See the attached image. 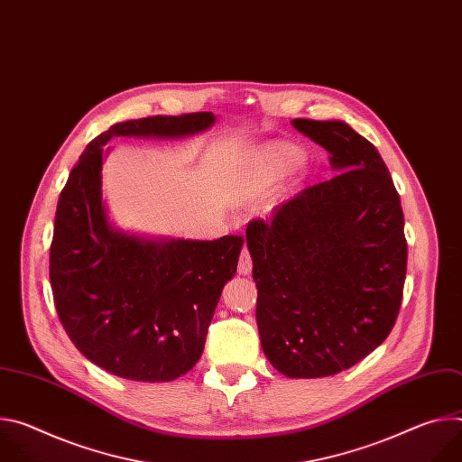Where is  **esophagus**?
Instances as JSON below:
<instances>
[{
	"mask_svg": "<svg viewBox=\"0 0 462 462\" xmlns=\"http://www.w3.org/2000/svg\"><path fill=\"white\" fill-rule=\"evenodd\" d=\"M237 273L241 276H248L252 273V257H250V252L246 248L241 250V255H239V265H237Z\"/></svg>",
	"mask_w": 462,
	"mask_h": 462,
	"instance_id": "1",
	"label": "esophagus"
}]
</instances>
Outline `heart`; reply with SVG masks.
I'll use <instances>...</instances> for the list:
<instances>
[{"mask_svg":"<svg viewBox=\"0 0 462 462\" xmlns=\"http://www.w3.org/2000/svg\"><path fill=\"white\" fill-rule=\"evenodd\" d=\"M298 161V152L289 148V146H273L265 150V153L261 155V166L265 168V173L271 177L285 171Z\"/></svg>","mask_w":462,"mask_h":462,"instance_id":"1","label":"heart"}]
</instances>
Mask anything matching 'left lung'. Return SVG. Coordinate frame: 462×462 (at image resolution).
<instances>
[{
	"label": "left lung",
	"instance_id": "1",
	"mask_svg": "<svg viewBox=\"0 0 462 462\" xmlns=\"http://www.w3.org/2000/svg\"><path fill=\"white\" fill-rule=\"evenodd\" d=\"M291 124L328 153L335 175L271 221H250L246 246L263 353L289 378H321L391 333L406 280L404 214L378 150L347 122Z\"/></svg>",
	"mask_w": 462,
	"mask_h": 462
}]
</instances>
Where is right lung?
<instances>
[{
  "mask_svg": "<svg viewBox=\"0 0 462 462\" xmlns=\"http://www.w3.org/2000/svg\"><path fill=\"white\" fill-rule=\"evenodd\" d=\"M214 122L205 111L113 124L88 144L60 193L49 257L56 312L77 349L115 376L171 382L199 362L243 237H148L113 225L102 195L106 144L186 139Z\"/></svg>",
  "mask_w": 462,
  "mask_h": 462,
  "instance_id": "right-lung-1",
  "label": "right lung"
}]
</instances>
